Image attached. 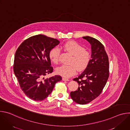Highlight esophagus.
I'll return each mask as SVG.
<instances>
[{
	"label": "esophagus",
	"mask_w": 130,
	"mask_h": 130,
	"mask_svg": "<svg viewBox=\"0 0 130 130\" xmlns=\"http://www.w3.org/2000/svg\"><path fill=\"white\" fill-rule=\"evenodd\" d=\"M62 80H63V81H69V79H67V78H62Z\"/></svg>",
	"instance_id": "34e87169"
}]
</instances>
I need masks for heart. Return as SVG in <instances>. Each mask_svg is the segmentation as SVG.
I'll use <instances>...</instances> for the list:
<instances>
[{
	"label": "heart",
	"instance_id": "1",
	"mask_svg": "<svg viewBox=\"0 0 130 130\" xmlns=\"http://www.w3.org/2000/svg\"><path fill=\"white\" fill-rule=\"evenodd\" d=\"M62 48L72 55L69 65H62L57 68V72L61 76L69 78L79 71L84 70L88 65L90 60L89 52L75 41H70L64 44ZM60 50L57 48H53L49 53V57L51 62L58 64L59 62Z\"/></svg>",
	"mask_w": 130,
	"mask_h": 130
}]
</instances>
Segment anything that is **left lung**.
<instances>
[{
    "instance_id": "obj_1",
    "label": "left lung",
    "mask_w": 130,
    "mask_h": 130,
    "mask_svg": "<svg viewBox=\"0 0 130 130\" xmlns=\"http://www.w3.org/2000/svg\"><path fill=\"white\" fill-rule=\"evenodd\" d=\"M83 39L91 45V59L84 71L73 80L79 84L78 90L70 92L71 99L80 104H87L98 97L109 77L108 58L103 45L88 36Z\"/></svg>"
}]
</instances>
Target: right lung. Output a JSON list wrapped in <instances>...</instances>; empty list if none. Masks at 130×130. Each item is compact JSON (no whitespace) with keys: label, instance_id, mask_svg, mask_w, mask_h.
Listing matches in <instances>:
<instances>
[{"label":"right lung","instance_id":"right-lung-1","mask_svg":"<svg viewBox=\"0 0 130 130\" xmlns=\"http://www.w3.org/2000/svg\"><path fill=\"white\" fill-rule=\"evenodd\" d=\"M60 42L39 34L24 41L17 49L13 70L22 90L34 101H42L50 95L55 83L62 80L60 76L45 78L53 72L49 57L50 51Z\"/></svg>","mask_w":130,"mask_h":130}]
</instances>
